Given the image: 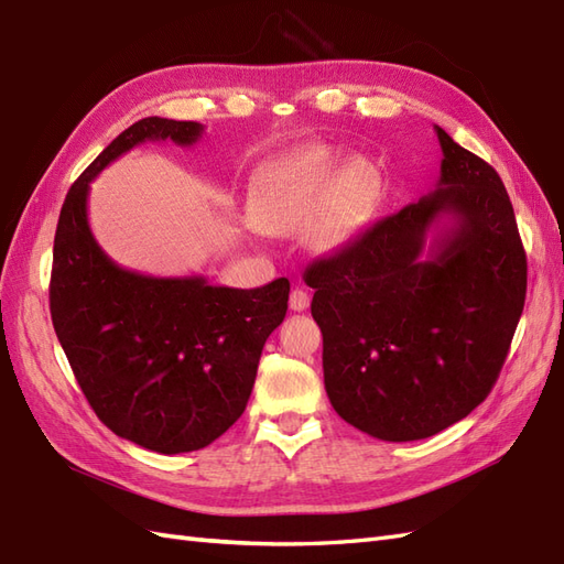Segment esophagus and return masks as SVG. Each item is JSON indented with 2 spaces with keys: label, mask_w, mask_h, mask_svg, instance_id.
Masks as SVG:
<instances>
[{
  "label": "esophagus",
  "mask_w": 564,
  "mask_h": 564,
  "mask_svg": "<svg viewBox=\"0 0 564 564\" xmlns=\"http://www.w3.org/2000/svg\"><path fill=\"white\" fill-rule=\"evenodd\" d=\"M311 306V296H308V292L306 289H292V294H289V308L292 311H306Z\"/></svg>",
  "instance_id": "esophagus-1"
}]
</instances>
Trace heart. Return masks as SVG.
Returning a JSON list of instances; mask_svg holds the SVG:
<instances>
[{
    "label": "heart",
    "instance_id": "obj_1",
    "mask_svg": "<svg viewBox=\"0 0 564 564\" xmlns=\"http://www.w3.org/2000/svg\"><path fill=\"white\" fill-rule=\"evenodd\" d=\"M329 147L301 151L268 169L251 194L249 220L258 232H303L313 251L346 245L372 206L375 171L365 159H346Z\"/></svg>",
    "mask_w": 564,
    "mask_h": 564
}]
</instances>
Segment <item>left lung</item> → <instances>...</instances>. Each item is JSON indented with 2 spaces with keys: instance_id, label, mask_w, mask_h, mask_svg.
<instances>
[{
  "instance_id": "8db88e82",
  "label": "left lung",
  "mask_w": 564,
  "mask_h": 564,
  "mask_svg": "<svg viewBox=\"0 0 564 564\" xmlns=\"http://www.w3.org/2000/svg\"><path fill=\"white\" fill-rule=\"evenodd\" d=\"M434 130L444 151L436 189L303 272L329 403L382 441L427 438L467 417L496 384L527 296L503 180Z\"/></svg>"
}]
</instances>
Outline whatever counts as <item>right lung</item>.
Returning a JSON list of instances; mask_svg holds the SVG:
<instances>
[{"instance_id": "obj_1", "label": "right lung", "mask_w": 564, "mask_h": 564, "mask_svg": "<svg viewBox=\"0 0 564 564\" xmlns=\"http://www.w3.org/2000/svg\"><path fill=\"white\" fill-rule=\"evenodd\" d=\"M202 132L194 120H137L73 182L54 237L52 323L85 399L113 434L163 455L213 444L245 413L289 280L232 289L120 268L89 230L87 194L132 147H189Z\"/></svg>"}]
</instances>
